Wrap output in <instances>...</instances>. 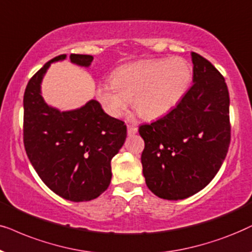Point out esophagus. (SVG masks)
I'll use <instances>...</instances> for the list:
<instances>
[{
    "instance_id": "34e87169",
    "label": "esophagus",
    "mask_w": 252,
    "mask_h": 252,
    "mask_svg": "<svg viewBox=\"0 0 252 252\" xmlns=\"http://www.w3.org/2000/svg\"><path fill=\"white\" fill-rule=\"evenodd\" d=\"M137 131H138V128L135 126H128V135L129 136H132L135 135V133H137Z\"/></svg>"
}]
</instances>
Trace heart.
Masks as SVG:
<instances>
[{
  "label": "heart",
  "mask_w": 252,
  "mask_h": 252,
  "mask_svg": "<svg viewBox=\"0 0 252 252\" xmlns=\"http://www.w3.org/2000/svg\"><path fill=\"white\" fill-rule=\"evenodd\" d=\"M192 69L184 59L139 61L117 68L96 95L107 113L120 116L133 99V108L145 120L165 116L189 90Z\"/></svg>",
  "instance_id": "heart-1"
}]
</instances>
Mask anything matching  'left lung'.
Returning a JSON list of instances; mask_svg holds the SVG:
<instances>
[{"mask_svg":"<svg viewBox=\"0 0 252 252\" xmlns=\"http://www.w3.org/2000/svg\"><path fill=\"white\" fill-rule=\"evenodd\" d=\"M193 84L175 108L139 126L146 186L160 198L184 199L219 172L230 144L229 92L223 76L191 53Z\"/></svg>","mask_w":252,"mask_h":252,"instance_id":"8db88e82","label":"left lung"}]
</instances>
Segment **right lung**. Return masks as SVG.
I'll list each match as a JSON object with an SVG mask.
<instances>
[{
    "label": "right lung",
    "mask_w": 252,
    "mask_h": 252,
    "mask_svg": "<svg viewBox=\"0 0 252 252\" xmlns=\"http://www.w3.org/2000/svg\"><path fill=\"white\" fill-rule=\"evenodd\" d=\"M29 80L24 93L23 139L26 154L42 182L71 202L95 199L112 180L110 161L126 138L123 121L107 115L95 100L82 108L59 112L43 101L40 84L50 63ZM93 56L70 54V61L89 66Z\"/></svg>",
    "instance_id": "obj_1"
}]
</instances>
